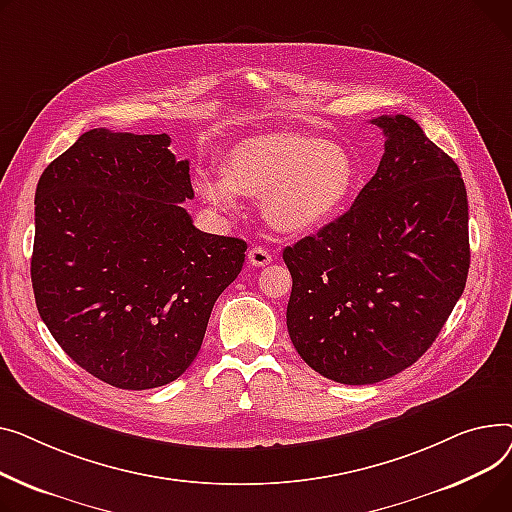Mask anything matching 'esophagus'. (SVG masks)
<instances>
[{
    "label": "esophagus",
    "instance_id": "34e87169",
    "mask_svg": "<svg viewBox=\"0 0 512 512\" xmlns=\"http://www.w3.org/2000/svg\"><path fill=\"white\" fill-rule=\"evenodd\" d=\"M248 262L252 264V266H266V264H270L273 262V254H270L266 248H262V246H256V248H252L250 252H248Z\"/></svg>",
    "mask_w": 512,
    "mask_h": 512
}]
</instances>
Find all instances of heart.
Returning a JSON list of instances; mask_svg holds the SVG:
<instances>
[{"instance_id":"b5f03b06","label":"heart","mask_w":512,"mask_h":512,"mask_svg":"<svg viewBox=\"0 0 512 512\" xmlns=\"http://www.w3.org/2000/svg\"><path fill=\"white\" fill-rule=\"evenodd\" d=\"M357 169L339 144L312 136L281 134L239 144L227 173H202L200 196L229 213L237 194L264 200L268 223L285 233H308L333 221L347 204Z\"/></svg>"}]
</instances>
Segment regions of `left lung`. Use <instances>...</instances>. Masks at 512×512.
Returning <instances> with one entry per match:
<instances>
[{
    "label": "left lung",
    "mask_w": 512,
    "mask_h": 512,
    "mask_svg": "<svg viewBox=\"0 0 512 512\" xmlns=\"http://www.w3.org/2000/svg\"><path fill=\"white\" fill-rule=\"evenodd\" d=\"M378 171L353 206L283 250L287 330L304 362L341 384H374L436 341L469 273V208L457 163L407 115L372 119Z\"/></svg>",
    "instance_id": "8db88e82"
}]
</instances>
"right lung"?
I'll use <instances>...</instances> for the list:
<instances>
[{
    "instance_id": "right-lung-1",
    "label": "right lung",
    "mask_w": 512,
    "mask_h": 512,
    "mask_svg": "<svg viewBox=\"0 0 512 512\" xmlns=\"http://www.w3.org/2000/svg\"><path fill=\"white\" fill-rule=\"evenodd\" d=\"M167 134L84 132L43 171L30 260L49 333L95 378L126 390L173 382L196 359L246 242L204 233L182 206L190 161Z\"/></svg>"
}]
</instances>
